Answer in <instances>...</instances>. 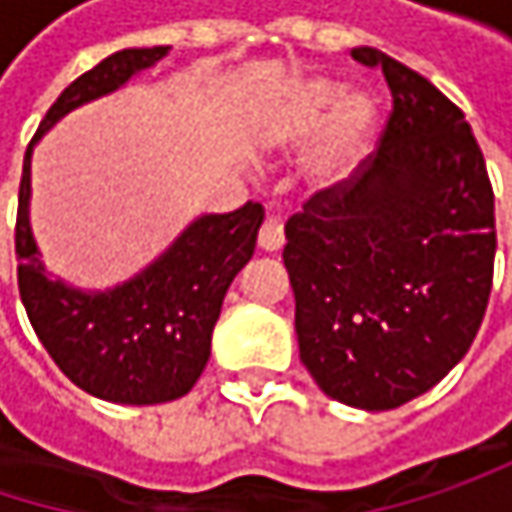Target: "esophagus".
Returning a JSON list of instances; mask_svg holds the SVG:
<instances>
[{"mask_svg":"<svg viewBox=\"0 0 512 512\" xmlns=\"http://www.w3.org/2000/svg\"><path fill=\"white\" fill-rule=\"evenodd\" d=\"M257 246H260V252H269V255L278 252V249L284 246V228H281L278 219H266V222L260 225Z\"/></svg>","mask_w":512,"mask_h":512,"instance_id":"esophagus-1","label":"esophagus"}]
</instances>
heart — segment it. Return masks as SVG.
Masks as SVG:
<instances>
[{"label": "heart", "mask_w": 512, "mask_h": 512, "mask_svg": "<svg viewBox=\"0 0 512 512\" xmlns=\"http://www.w3.org/2000/svg\"><path fill=\"white\" fill-rule=\"evenodd\" d=\"M379 127V106L364 91H344L329 76L308 79L296 88L278 115L272 142L278 148L302 145L314 129V142L302 162L311 192L344 186L370 151Z\"/></svg>", "instance_id": "obj_1"}]
</instances>
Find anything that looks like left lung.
<instances>
[{
	"label": "left lung",
	"instance_id": "8db88e82",
	"mask_svg": "<svg viewBox=\"0 0 512 512\" xmlns=\"http://www.w3.org/2000/svg\"><path fill=\"white\" fill-rule=\"evenodd\" d=\"M394 97L382 142L284 225L299 358L338 403L397 409L460 361L486 314L495 195L460 109L373 47Z\"/></svg>",
	"mask_w": 512,
	"mask_h": 512
}]
</instances>
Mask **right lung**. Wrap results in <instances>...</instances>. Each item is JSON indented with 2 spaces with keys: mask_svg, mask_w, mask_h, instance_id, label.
<instances>
[{
  "mask_svg": "<svg viewBox=\"0 0 512 512\" xmlns=\"http://www.w3.org/2000/svg\"><path fill=\"white\" fill-rule=\"evenodd\" d=\"M168 50L112 52L73 79L41 121L20 180L17 284L32 329L73 385L127 406L168 403L192 391L210 358L222 299L255 255L263 207L249 201L234 213H204L130 281L109 290H79L52 278L32 234V148L67 112L118 91Z\"/></svg>",
  "mask_w": 512,
  "mask_h": 512,
  "instance_id": "1",
  "label": "right lung"
}]
</instances>
